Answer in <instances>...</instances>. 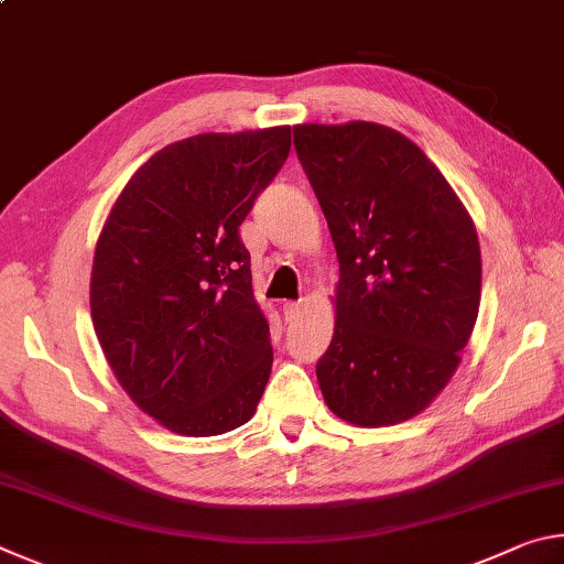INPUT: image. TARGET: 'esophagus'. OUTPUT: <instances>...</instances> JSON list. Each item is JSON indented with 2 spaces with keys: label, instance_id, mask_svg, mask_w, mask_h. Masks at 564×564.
I'll return each mask as SVG.
<instances>
[{
  "label": "esophagus",
  "instance_id": "34e87169",
  "mask_svg": "<svg viewBox=\"0 0 564 564\" xmlns=\"http://www.w3.org/2000/svg\"><path fill=\"white\" fill-rule=\"evenodd\" d=\"M303 308H305V301H289L283 305V316L285 321H299L303 316Z\"/></svg>",
  "mask_w": 564,
  "mask_h": 564
}]
</instances>
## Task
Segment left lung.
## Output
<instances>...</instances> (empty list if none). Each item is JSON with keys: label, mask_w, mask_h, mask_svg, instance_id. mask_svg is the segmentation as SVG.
Here are the masks:
<instances>
[{"label": "left lung", "mask_w": 564, "mask_h": 564, "mask_svg": "<svg viewBox=\"0 0 564 564\" xmlns=\"http://www.w3.org/2000/svg\"><path fill=\"white\" fill-rule=\"evenodd\" d=\"M293 147L340 263L321 393L350 425L405 423L451 383L473 336V216L425 151L383 123H295Z\"/></svg>", "instance_id": "obj_1"}]
</instances>
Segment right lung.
Here are the masks:
<instances>
[{"label": "right lung", "mask_w": 564, "mask_h": 564, "mask_svg": "<svg viewBox=\"0 0 564 564\" xmlns=\"http://www.w3.org/2000/svg\"><path fill=\"white\" fill-rule=\"evenodd\" d=\"M289 151L291 127L174 141L137 169L104 221L94 330L127 395L171 433L234 431L269 383V321L238 226Z\"/></svg>", "instance_id": "obj_1"}]
</instances>
